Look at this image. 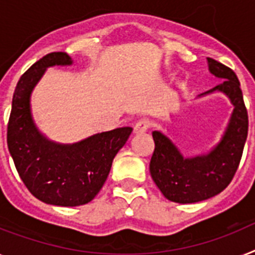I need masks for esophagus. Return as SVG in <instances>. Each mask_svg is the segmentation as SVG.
<instances>
[{"mask_svg":"<svg viewBox=\"0 0 255 255\" xmlns=\"http://www.w3.org/2000/svg\"><path fill=\"white\" fill-rule=\"evenodd\" d=\"M147 128H149V122H147L146 119H141V121H138L137 123L134 124L133 132L134 134L145 133V132L147 131Z\"/></svg>","mask_w":255,"mask_h":255,"instance_id":"obj_1","label":"esophagus"}]
</instances>
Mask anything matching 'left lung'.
Listing matches in <instances>:
<instances>
[{"instance_id":"left-lung-1","label":"left lung","mask_w":255,"mask_h":255,"mask_svg":"<svg viewBox=\"0 0 255 255\" xmlns=\"http://www.w3.org/2000/svg\"><path fill=\"white\" fill-rule=\"evenodd\" d=\"M207 66L211 75L223 80L198 98L219 92L233 105L219 142L207 153L184 157L166 134L153 132L151 179L167 200L177 204H194L223 192L236 174L248 137V111L236 74L215 59L207 58Z\"/></svg>"}]
</instances>
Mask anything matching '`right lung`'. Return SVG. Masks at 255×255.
<instances>
[{
	"instance_id": "obj_1",
	"label": "right lung",
	"mask_w": 255,
	"mask_h": 255,
	"mask_svg": "<svg viewBox=\"0 0 255 255\" xmlns=\"http://www.w3.org/2000/svg\"><path fill=\"white\" fill-rule=\"evenodd\" d=\"M67 53L46 54L22 75L12 96L7 146L24 185L37 200L55 206H80L101 190L113 159L131 127L92 134L74 144H59L40 132L31 111V95L48 67L71 66Z\"/></svg>"
}]
</instances>
